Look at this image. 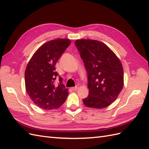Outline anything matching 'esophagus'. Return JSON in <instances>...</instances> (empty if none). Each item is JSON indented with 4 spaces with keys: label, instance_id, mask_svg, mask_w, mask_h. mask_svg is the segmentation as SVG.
Listing matches in <instances>:
<instances>
[{
    "label": "esophagus",
    "instance_id": "obj_1",
    "mask_svg": "<svg viewBox=\"0 0 149 149\" xmlns=\"http://www.w3.org/2000/svg\"><path fill=\"white\" fill-rule=\"evenodd\" d=\"M79 86H75V87H72V89L73 90V91H77V90L79 89Z\"/></svg>",
    "mask_w": 149,
    "mask_h": 149
}]
</instances>
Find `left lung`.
<instances>
[{
    "label": "left lung",
    "mask_w": 149,
    "mask_h": 149,
    "mask_svg": "<svg viewBox=\"0 0 149 149\" xmlns=\"http://www.w3.org/2000/svg\"><path fill=\"white\" fill-rule=\"evenodd\" d=\"M75 44L88 77L89 96L83 100L84 104L92 108L107 107L116 100L124 85L121 61L102 42L81 39Z\"/></svg>",
    "instance_id": "1"
}]
</instances>
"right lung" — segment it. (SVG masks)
<instances>
[{
    "label": "right lung",
    "mask_w": 149,
    "mask_h": 149,
    "mask_svg": "<svg viewBox=\"0 0 149 149\" xmlns=\"http://www.w3.org/2000/svg\"><path fill=\"white\" fill-rule=\"evenodd\" d=\"M70 43V40L65 38L47 42L35 52L26 66V92L34 103L43 109H56L67 100L68 91L62 84V79L59 77L58 86L55 85L58 75L55 66Z\"/></svg>",
    "instance_id": "obj_1"
}]
</instances>
